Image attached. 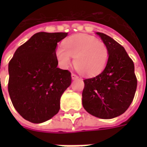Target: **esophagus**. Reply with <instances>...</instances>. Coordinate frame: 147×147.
I'll use <instances>...</instances> for the list:
<instances>
[{
  "mask_svg": "<svg viewBox=\"0 0 147 147\" xmlns=\"http://www.w3.org/2000/svg\"><path fill=\"white\" fill-rule=\"evenodd\" d=\"M71 79L72 80H77V79H79V76L75 73H72L71 74Z\"/></svg>",
  "mask_w": 147,
  "mask_h": 147,
  "instance_id": "1",
  "label": "esophagus"
}]
</instances>
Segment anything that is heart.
I'll return each mask as SVG.
<instances>
[{
  "label": "heart",
  "instance_id": "1",
  "mask_svg": "<svg viewBox=\"0 0 147 147\" xmlns=\"http://www.w3.org/2000/svg\"><path fill=\"white\" fill-rule=\"evenodd\" d=\"M74 57V64L78 70L86 76L101 72L107 64L109 49L107 45L94 37L87 34H76L64 42L63 47L56 49L59 64L66 68Z\"/></svg>",
  "mask_w": 147,
  "mask_h": 147
}]
</instances>
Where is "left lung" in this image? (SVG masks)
I'll list each match as a JSON object with an SVG mask.
<instances>
[{
  "label": "left lung",
  "instance_id": "obj_1",
  "mask_svg": "<svg viewBox=\"0 0 147 147\" xmlns=\"http://www.w3.org/2000/svg\"><path fill=\"white\" fill-rule=\"evenodd\" d=\"M96 34L107 45L109 58L101 73L83 80V106L94 117L112 119L132 102L137 87L135 66L122 45L105 34Z\"/></svg>",
  "mask_w": 147,
  "mask_h": 147
}]
</instances>
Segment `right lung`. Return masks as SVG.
<instances>
[{
    "mask_svg": "<svg viewBox=\"0 0 147 147\" xmlns=\"http://www.w3.org/2000/svg\"><path fill=\"white\" fill-rule=\"evenodd\" d=\"M67 33L38 32L15 52L8 63V89L14 108L31 123L51 119L71 85V72L57 67V42Z\"/></svg>",
    "mask_w": 147,
    "mask_h": 147,
    "instance_id": "right-lung-1",
    "label": "right lung"
}]
</instances>
